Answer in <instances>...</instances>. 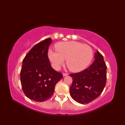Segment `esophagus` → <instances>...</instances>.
Segmentation results:
<instances>
[{
    "instance_id": "esophagus-1",
    "label": "esophagus",
    "mask_w": 125,
    "mask_h": 125,
    "mask_svg": "<svg viewBox=\"0 0 125 125\" xmlns=\"http://www.w3.org/2000/svg\"><path fill=\"white\" fill-rule=\"evenodd\" d=\"M68 73H63V76H64V77L67 76H68Z\"/></svg>"
}]
</instances>
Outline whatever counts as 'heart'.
<instances>
[{
  "mask_svg": "<svg viewBox=\"0 0 125 125\" xmlns=\"http://www.w3.org/2000/svg\"><path fill=\"white\" fill-rule=\"evenodd\" d=\"M55 48L56 52L50 50L48 55L56 70L59 69L66 60V65L71 71L80 72L88 67L94 56L91 47L77 42H59Z\"/></svg>",
  "mask_w": 125,
  "mask_h": 125,
  "instance_id": "1",
  "label": "heart"
}]
</instances>
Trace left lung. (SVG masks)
<instances>
[{
    "instance_id": "left-lung-1",
    "label": "left lung",
    "mask_w": 125,
    "mask_h": 125,
    "mask_svg": "<svg viewBox=\"0 0 125 125\" xmlns=\"http://www.w3.org/2000/svg\"><path fill=\"white\" fill-rule=\"evenodd\" d=\"M106 69L103 55L97 50L94 62L89 68L80 73L70 74L73 79L70 87L73 99L85 104L99 97L106 83Z\"/></svg>"
}]
</instances>
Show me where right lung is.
<instances>
[{
    "label": "right lung",
    "mask_w": 125,
    "mask_h": 125,
    "mask_svg": "<svg viewBox=\"0 0 125 125\" xmlns=\"http://www.w3.org/2000/svg\"><path fill=\"white\" fill-rule=\"evenodd\" d=\"M52 39L35 45L22 61L20 71L22 89L26 96L35 102H42L52 95L55 85L63 77L62 73L53 69L48 57Z\"/></svg>",
    "instance_id": "obj_1"
}]
</instances>
